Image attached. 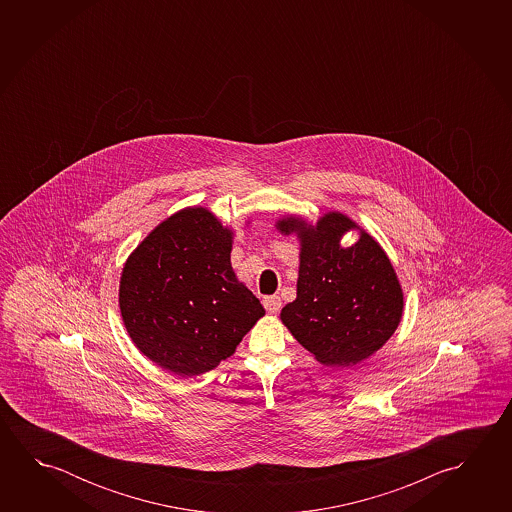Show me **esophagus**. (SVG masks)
I'll return each mask as SVG.
<instances>
[{
    "mask_svg": "<svg viewBox=\"0 0 512 512\" xmlns=\"http://www.w3.org/2000/svg\"><path fill=\"white\" fill-rule=\"evenodd\" d=\"M264 309L268 310L269 314H277L278 310L282 309V300L280 296H268L262 300Z\"/></svg>",
    "mask_w": 512,
    "mask_h": 512,
    "instance_id": "esophagus-1",
    "label": "esophagus"
}]
</instances>
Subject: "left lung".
Returning a JSON list of instances; mask_svg holds the SVG:
<instances>
[{
    "instance_id": "1",
    "label": "left lung",
    "mask_w": 512,
    "mask_h": 512,
    "mask_svg": "<svg viewBox=\"0 0 512 512\" xmlns=\"http://www.w3.org/2000/svg\"><path fill=\"white\" fill-rule=\"evenodd\" d=\"M277 228L296 232L302 243L296 300L280 312L282 323L321 364L368 359L402 319V287L386 252L364 230L343 248L344 232L359 227L339 212H328L316 227L291 216Z\"/></svg>"
}]
</instances>
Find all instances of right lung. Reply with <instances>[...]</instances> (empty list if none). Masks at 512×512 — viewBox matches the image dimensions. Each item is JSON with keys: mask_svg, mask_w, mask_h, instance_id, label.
<instances>
[{"mask_svg": "<svg viewBox=\"0 0 512 512\" xmlns=\"http://www.w3.org/2000/svg\"><path fill=\"white\" fill-rule=\"evenodd\" d=\"M232 230L203 207L162 221L126 260L119 309L126 332L178 377L216 368L264 316L259 298L235 277Z\"/></svg>", "mask_w": 512, "mask_h": 512, "instance_id": "add662e5", "label": "right lung"}]
</instances>
